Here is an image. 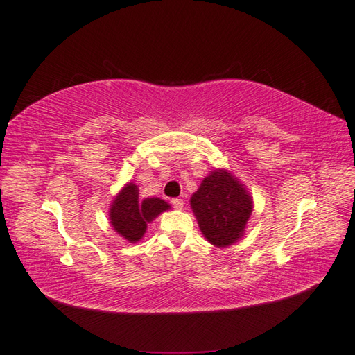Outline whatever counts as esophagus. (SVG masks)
Listing matches in <instances>:
<instances>
[{"mask_svg":"<svg viewBox=\"0 0 355 355\" xmlns=\"http://www.w3.org/2000/svg\"><path fill=\"white\" fill-rule=\"evenodd\" d=\"M171 205H173V207H175V209H184V200L182 198H173L171 200Z\"/></svg>","mask_w":355,"mask_h":355,"instance_id":"34e87169","label":"esophagus"}]
</instances>
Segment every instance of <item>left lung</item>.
<instances>
[{
  "mask_svg": "<svg viewBox=\"0 0 355 355\" xmlns=\"http://www.w3.org/2000/svg\"><path fill=\"white\" fill-rule=\"evenodd\" d=\"M189 205L203 236L218 248L235 244L244 236L253 212L252 194L226 168H215L205 176Z\"/></svg>",
  "mask_w": 355,
  "mask_h": 355,
  "instance_id": "obj_1",
  "label": "left lung"
}]
</instances>
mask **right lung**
Wrapping results in <instances>:
<instances>
[{
  "mask_svg": "<svg viewBox=\"0 0 355 355\" xmlns=\"http://www.w3.org/2000/svg\"><path fill=\"white\" fill-rule=\"evenodd\" d=\"M171 209V206L159 197L138 198V185L128 182L112 197L110 205L108 220L111 227L128 243H138L148 230V224Z\"/></svg>",
  "mask_w": 355,
  "mask_h": 355,
  "instance_id": "1",
  "label": "right lung"
}]
</instances>
